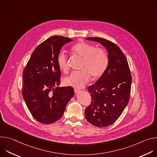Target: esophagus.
Returning a JSON list of instances; mask_svg holds the SVG:
<instances>
[{
	"label": "esophagus",
	"mask_w": 157,
	"mask_h": 157,
	"mask_svg": "<svg viewBox=\"0 0 157 157\" xmlns=\"http://www.w3.org/2000/svg\"><path fill=\"white\" fill-rule=\"evenodd\" d=\"M74 90H75V93H79V92L81 91L80 89H78V88H75Z\"/></svg>",
	"instance_id": "obj_1"
}]
</instances>
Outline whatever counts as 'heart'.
Here are the masks:
<instances>
[{
  "label": "heart",
  "instance_id": "obj_1",
  "mask_svg": "<svg viewBox=\"0 0 157 157\" xmlns=\"http://www.w3.org/2000/svg\"><path fill=\"white\" fill-rule=\"evenodd\" d=\"M71 50L75 55L82 58L80 65L81 71L73 72L66 77L63 81L66 86L81 88L89 82L90 77L96 79L104 73L108 66L109 58L103 49L96 48L91 43L81 41L74 45ZM57 63L62 72L68 71V56L64 53L59 54Z\"/></svg>",
  "mask_w": 157,
  "mask_h": 157
}]
</instances>
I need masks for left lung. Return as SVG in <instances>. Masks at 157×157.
<instances>
[{
  "label": "left lung",
  "instance_id": "8db88e82",
  "mask_svg": "<svg viewBox=\"0 0 157 157\" xmlns=\"http://www.w3.org/2000/svg\"><path fill=\"white\" fill-rule=\"evenodd\" d=\"M86 40L98 42L108 52L109 63L104 73L87 88L91 103L85 109V117L93 125L105 127L114 123L127 106L132 76L125 55L110 41L99 37Z\"/></svg>",
  "mask_w": 157,
  "mask_h": 157
}]
</instances>
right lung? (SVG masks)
I'll return each instance as SVG.
<instances>
[{
    "label": "right lung",
    "instance_id": "1",
    "mask_svg": "<svg viewBox=\"0 0 157 157\" xmlns=\"http://www.w3.org/2000/svg\"><path fill=\"white\" fill-rule=\"evenodd\" d=\"M72 40L51 36L35 49L23 71L22 95L32 116L50 124L58 121L75 94L72 87H59L61 72L57 58L64 44Z\"/></svg>",
    "mask_w": 157,
    "mask_h": 157
}]
</instances>
